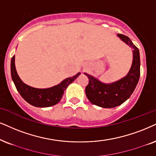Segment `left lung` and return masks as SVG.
Returning <instances> with one entry per match:
<instances>
[{"label": "left lung", "mask_w": 156, "mask_h": 156, "mask_svg": "<svg viewBox=\"0 0 156 156\" xmlns=\"http://www.w3.org/2000/svg\"><path fill=\"white\" fill-rule=\"evenodd\" d=\"M118 37L133 50V64L127 76L113 83L105 84L94 77L85 73L89 78V83L86 87V96L90 103L103 108L116 107L127 100L135 89L140 76L138 48L128 37L122 34H118Z\"/></svg>", "instance_id": "left-lung-1"}]
</instances>
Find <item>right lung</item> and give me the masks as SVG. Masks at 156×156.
Instances as JSON below:
<instances>
[{
    "label": "right lung",
    "mask_w": 156,
    "mask_h": 156,
    "mask_svg": "<svg viewBox=\"0 0 156 156\" xmlns=\"http://www.w3.org/2000/svg\"><path fill=\"white\" fill-rule=\"evenodd\" d=\"M14 60L15 56L13 55L11 61V73L16 88L26 101L37 107H48L58 104L62 98L68 85L73 82L80 75V73H78L72 78H66L60 84L52 88L44 89L35 88L27 86L21 81L16 70Z\"/></svg>",
    "instance_id": "right-lung-1"
}]
</instances>
